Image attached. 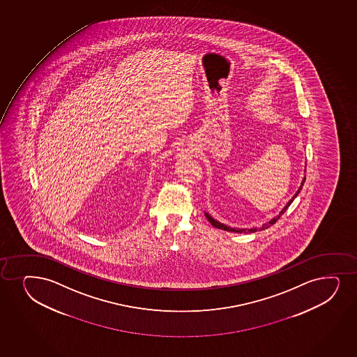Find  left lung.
Masks as SVG:
<instances>
[{
  "label": "left lung",
  "instance_id": "8db88e82",
  "mask_svg": "<svg viewBox=\"0 0 357 357\" xmlns=\"http://www.w3.org/2000/svg\"><path fill=\"white\" fill-rule=\"evenodd\" d=\"M305 172H306V168H305ZM305 180H306V177H303V181H301V185H300L299 188H298V190H296V193L293 195V197H291V200L288 201L287 204H286V206L283 207L282 209H281V212H280L276 217L273 218V219H271L269 222H266V224H263L261 227H252V229H239V227H229V226L225 225V224H222V222H218V220H215V219H213V218L211 217L208 213H206L205 215L207 219H208V222L212 224V225L214 226V227H217V229H225V231H229V232H237V234H254V232H257V231H262V229H268V227H271V225H274L275 222H278L279 220L280 217L286 211H287L288 207L291 206V202L294 201L295 197H298L299 195L300 192H301V188H303V183H305Z\"/></svg>",
  "mask_w": 357,
  "mask_h": 357
}]
</instances>
